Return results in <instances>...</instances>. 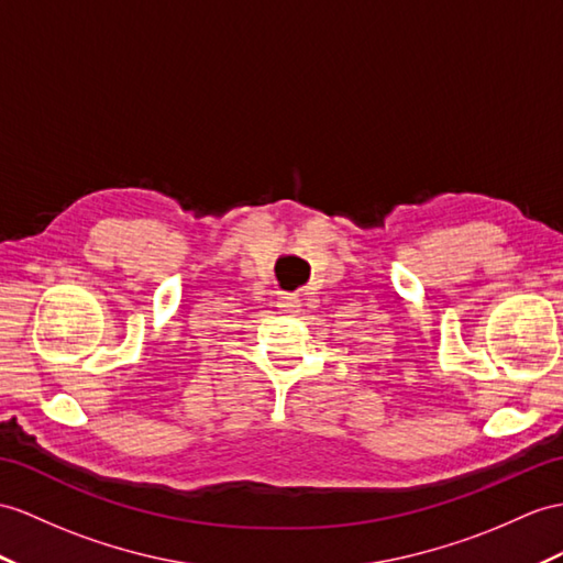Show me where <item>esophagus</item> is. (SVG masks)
<instances>
[{
    "label": "esophagus",
    "mask_w": 563,
    "mask_h": 563,
    "mask_svg": "<svg viewBox=\"0 0 563 563\" xmlns=\"http://www.w3.org/2000/svg\"><path fill=\"white\" fill-rule=\"evenodd\" d=\"M279 308L286 312H300V298L296 294H282L279 296Z\"/></svg>",
    "instance_id": "1"
}]
</instances>
